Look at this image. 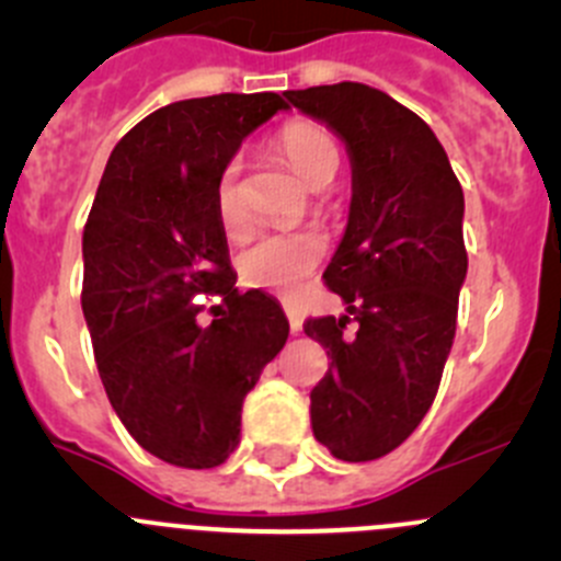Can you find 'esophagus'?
<instances>
[{"instance_id": "34e87169", "label": "esophagus", "mask_w": 561, "mask_h": 561, "mask_svg": "<svg viewBox=\"0 0 561 561\" xmlns=\"http://www.w3.org/2000/svg\"><path fill=\"white\" fill-rule=\"evenodd\" d=\"M285 312H287V320H290V331L298 336V333H301V328H304V317L298 314L293 307H285Z\"/></svg>"}]
</instances>
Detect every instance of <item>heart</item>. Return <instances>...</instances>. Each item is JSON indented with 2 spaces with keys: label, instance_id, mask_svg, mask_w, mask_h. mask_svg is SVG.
I'll return each mask as SVG.
<instances>
[{
  "label": "heart",
  "instance_id": "heart-1",
  "mask_svg": "<svg viewBox=\"0 0 561 561\" xmlns=\"http://www.w3.org/2000/svg\"><path fill=\"white\" fill-rule=\"evenodd\" d=\"M276 151L312 190L331 184L339 171V146L325 127L312 122H290L276 135ZM214 211L228 239H241L249 230V208L241 190V162H225L214 184ZM325 241L317 233H268L260 236L239 257L241 279L252 287L293 293L320 263Z\"/></svg>",
  "mask_w": 561,
  "mask_h": 561
}]
</instances>
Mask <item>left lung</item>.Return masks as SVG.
Here are the masks:
<instances>
[{"label": "left lung", "instance_id": "left-lung-1", "mask_svg": "<svg viewBox=\"0 0 561 561\" xmlns=\"http://www.w3.org/2000/svg\"><path fill=\"white\" fill-rule=\"evenodd\" d=\"M342 138L353 165L347 228L325 285L347 314L304 322L331 366L312 388V432L342 461L399 448L437 396L467 279L463 192L437 135L380 89L342 81L285 92ZM359 322L344 337L348 314Z\"/></svg>", "mask_w": 561, "mask_h": 561}]
</instances>
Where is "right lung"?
I'll use <instances>...</instances> for the list:
<instances>
[{"instance_id": "obj_1", "label": "right lung", "mask_w": 561, "mask_h": 561, "mask_svg": "<svg viewBox=\"0 0 561 561\" xmlns=\"http://www.w3.org/2000/svg\"><path fill=\"white\" fill-rule=\"evenodd\" d=\"M287 103L274 92L181 100L116 144L83 228L81 307L111 407L135 443L186 469L239 445L244 396L287 342L265 293L230 285L214 184L241 140ZM229 307L196 325L195 295Z\"/></svg>"}]
</instances>
